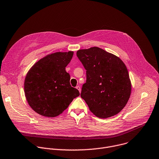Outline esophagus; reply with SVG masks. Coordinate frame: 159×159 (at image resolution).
I'll list each match as a JSON object with an SVG mask.
<instances>
[{"label":"esophagus","mask_w":159,"mask_h":159,"mask_svg":"<svg viewBox=\"0 0 159 159\" xmlns=\"http://www.w3.org/2000/svg\"><path fill=\"white\" fill-rule=\"evenodd\" d=\"M76 89L79 91V92H81V89H80V86H77V87H76Z\"/></svg>","instance_id":"34e87169"}]
</instances>
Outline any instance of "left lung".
<instances>
[{
    "label": "left lung",
    "mask_w": 159,
    "mask_h": 159,
    "mask_svg": "<svg viewBox=\"0 0 159 159\" xmlns=\"http://www.w3.org/2000/svg\"><path fill=\"white\" fill-rule=\"evenodd\" d=\"M86 71L81 97L97 117L116 116L125 106L131 93L127 69L116 56L93 47L77 52Z\"/></svg>",
    "instance_id": "1"
}]
</instances>
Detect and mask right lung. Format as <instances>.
I'll use <instances>...</instances> for the list:
<instances>
[{"label": "right lung", "instance_id": "1", "mask_svg": "<svg viewBox=\"0 0 159 159\" xmlns=\"http://www.w3.org/2000/svg\"><path fill=\"white\" fill-rule=\"evenodd\" d=\"M74 52H56L37 62L27 72L24 82L25 95L37 114L54 117L62 114L74 98L80 95L70 84L66 70Z\"/></svg>", "mask_w": 159, "mask_h": 159}]
</instances>
